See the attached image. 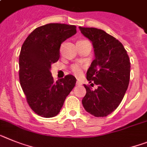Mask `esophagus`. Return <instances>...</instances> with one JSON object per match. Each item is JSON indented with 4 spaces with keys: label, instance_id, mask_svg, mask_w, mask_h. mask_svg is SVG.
<instances>
[{
    "label": "esophagus",
    "instance_id": "esophagus-1",
    "mask_svg": "<svg viewBox=\"0 0 147 147\" xmlns=\"http://www.w3.org/2000/svg\"><path fill=\"white\" fill-rule=\"evenodd\" d=\"M76 84V86H81V85H82V82H80V81H79V80H77Z\"/></svg>",
    "mask_w": 147,
    "mask_h": 147
}]
</instances>
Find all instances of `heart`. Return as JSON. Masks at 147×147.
<instances>
[{
	"mask_svg": "<svg viewBox=\"0 0 147 147\" xmlns=\"http://www.w3.org/2000/svg\"><path fill=\"white\" fill-rule=\"evenodd\" d=\"M71 71L75 76L79 77L82 74L83 67L80 64H74L71 66Z\"/></svg>",
	"mask_w": 147,
	"mask_h": 147,
	"instance_id": "b5f03b06",
	"label": "heart"
}]
</instances>
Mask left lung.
Masks as SVG:
<instances>
[{
  "instance_id": "1",
  "label": "left lung",
  "mask_w": 147,
  "mask_h": 147,
  "mask_svg": "<svg viewBox=\"0 0 147 147\" xmlns=\"http://www.w3.org/2000/svg\"><path fill=\"white\" fill-rule=\"evenodd\" d=\"M92 41L95 59L86 74L91 86L84 85L86 94L82 102L95 117H106L116 109L123 98L130 79V60L121 42L105 31L79 27ZM94 84L97 88L92 90Z\"/></svg>"
}]
</instances>
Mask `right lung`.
Listing matches in <instances>:
<instances>
[{
    "mask_svg": "<svg viewBox=\"0 0 147 147\" xmlns=\"http://www.w3.org/2000/svg\"><path fill=\"white\" fill-rule=\"evenodd\" d=\"M76 32L74 25L47 24L37 27L24 42L19 55V81L31 109L43 117L59 113L76 85L71 74L54 82L51 65L59 59L60 46Z\"/></svg>",
    "mask_w": 147,
    "mask_h": 147,
    "instance_id": "add662e5",
    "label": "right lung"
}]
</instances>
